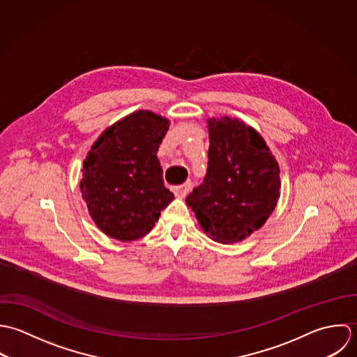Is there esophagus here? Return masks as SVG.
Listing matches in <instances>:
<instances>
[{"instance_id":"obj_1","label":"esophagus","mask_w":357,"mask_h":357,"mask_svg":"<svg viewBox=\"0 0 357 357\" xmlns=\"http://www.w3.org/2000/svg\"><path fill=\"white\" fill-rule=\"evenodd\" d=\"M189 190H190V182H186V183H183V185H181V186H178V188H175L174 193H175V196H176V197L183 199V197H186V195L189 193Z\"/></svg>"}]
</instances>
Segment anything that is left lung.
<instances>
[{
	"label": "left lung",
	"mask_w": 357,
	"mask_h": 357,
	"mask_svg": "<svg viewBox=\"0 0 357 357\" xmlns=\"http://www.w3.org/2000/svg\"><path fill=\"white\" fill-rule=\"evenodd\" d=\"M208 168L186 197L214 241L233 244L258 230L278 206L280 168L264 138L244 121L208 120Z\"/></svg>",
	"instance_id": "1"
}]
</instances>
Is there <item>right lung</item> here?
Segmentation results:
<instances>
[{
    "label": "right lung",
    "instance_id": "add662e5",
    "mask_svg": "<svg viewBox=\"0 0 357 357\" xmlns=\"http://www.w3.org/2000/svg\"><path fill=\"white\" fill-rule=\"evenodd\" d=\"M168 127L167 119L138 110L105 130L88 151L79 189L91 218L109 237L141 238L174 200L157 158Z\"/></svg>",
    "mask_w": 357,
    "mask_h": 357
}]
</instances>
